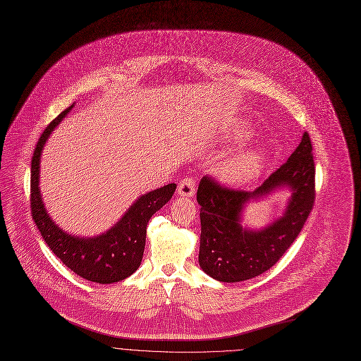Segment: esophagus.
Returning <instances> with one entry per match:
<instances>
[{"mask_svg":"<svg viewBox=\"0 0 361 361\" xmlns=\"http://www.w3.org/2000/svg\"><path fill=\"white\" fill-rule=\"evenodd\" d=\"M177 194L180 197H192L195 194V183L192 178H184L180 181L178 188H177Z\"/></svg>","mask_w":361,"mask_h":361,"instance_id":"34e87169","label":"esophagus"}]
</instances>
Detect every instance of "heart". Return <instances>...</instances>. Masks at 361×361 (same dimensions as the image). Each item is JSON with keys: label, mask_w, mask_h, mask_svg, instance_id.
Segmentation results:
<instances>
[{"label": "heart", "mask_w": 361, "mask_h": 361, "mask_svg": "<svg viewBox=\"0 0 361 361\" xmlns=\"http://www.w3.org/2000/svg\"><path fill=\"white\" fill-rule=\"evenodd\" d=\"M247 136L248 129L241 126L228 132L225 139L243 140ZM265 161V154L259 149L241 150L224 159L216 169V174L219 180L228 185L244 187L255 181L262 174Z\"/></svg>", "instance_id": "obj_1"}]
</instances>
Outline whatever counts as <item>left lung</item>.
Segmentation results:
<instances>
[{
	"instance_id": "obj_1",
	"label": "left lung",
	"mask_w": 361,
	"mask_h": 361,
	"mask_svg": "<svg viewBox=\"0 0 361 361\" xmlns=\"http://www.w3.org/2000/svg\"><path fill=\"white\" fill-rule=\"evenodd\" d=\"M291 191L284 215L261 230L240 225L246 204L278 189ZM201 205L198 262L219 282H243L271 269L300 233L314 202V161L312 142L305 132L296 150L255 191L221 187L202 177L197 190Z\"/></svg>"
}]
</instances>
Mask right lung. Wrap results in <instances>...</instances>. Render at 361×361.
Masks as SVG:
<instances>
[{
	"label": "right lung",
	"mask_w": 361,
	"mask_h": 361,
	"mask_svg": "<svg viewBox=\"0 0 361 361\" xmlns=\"http://www.w3.org/2000/svg\"><path fill=\"white\" fill-rule=\"evenodd\" d=\"M75 106L65 109L44 130L37 143L31 164L32 218L51 251L76 275L86 281L107 285L133 275L143 259L147 222L166 205L177 185L167 184L140 195L109 231L96 236H79L65 232L48 214L39 190V164L45 143L55 128Z\"/></svg>",
	"instance_id": "obj_1"
}]
</instances>
